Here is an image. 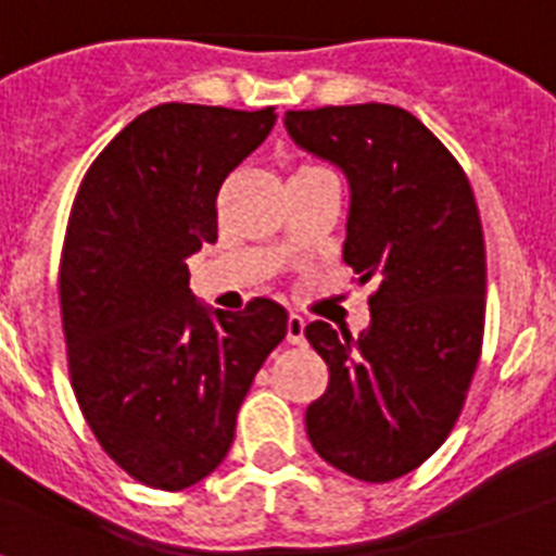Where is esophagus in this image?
<instances>
[{
	"label": "esophagus",
	"mask_w": 556,
	"mask_h": 556,
	"mask_svg": "<svg viewBox=\"0 0 556 556\" xmlns=\"http://www.w3.org/2000/svg\"><path fill=\"white\" fill-rule=\"evenodd\" d=\"M288 342L291 344H305V319L300 314L288 316Z\"/></svg>",
	"instance_id": "1"
}]
</instances>
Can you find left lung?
Returning <instances> with one entry per match:
<instances>
[{
    "instance_id": "obj_1",
    "label": "left lung",
    "mask_w": 556,
    "mask_h": 556,
    "mask_svg": "<svg viewBox=\"0 0 556 556\" xmlns=\"http://www.w3.org/2000/svg\"><path fill=\"white\" fill-rule=\"evenodd\" d=\"M286 129L348 177L342 256L376 282L358 336L305 328L330 370L307 438L336 469L387 483L444 444L472 384L486 319L478 203L450 149L401 106L291 110Z\"/></svg>"
}]
</instances>
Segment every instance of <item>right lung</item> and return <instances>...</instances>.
<instances>
[{
    "mask_svg": "<svg viewBox=\"0 0 556 556\" xmlns=\"http://www.w3.org/2000/svg\"><path fill=\"white\" fill-rule=\"evenodd\" d=\"M274 121V106H152L92 161L70 212L59 300L73 393L101 450L152 489L223 464L242 399L288 333L274 300L200 305L186 265L217 240L223 180Z\"/></svg>",
    "mask_w": 556,
    "mask_h": 556,
    "instance_id": "1",
    "label": "right lung"
}]
</instances>
